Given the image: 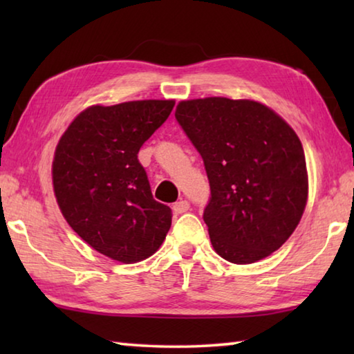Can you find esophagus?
<instances>
[{
	"mask_svg": "<svg viewBox=\"0 0 354 354\" xmlns=\"http://www.w3.org/2000/svg\"><path fill=\"white\" fill-rule=\"evenodd\" d=\"M189 209H190V205H189L187 200L176 201L175 205H173V212H175V214H184V212H187Z\"/></svg>",
	"mask_w": 354,
	"mask_h": 354,
	"instance_id": "34e87169",
	"label": "esophagus"
}]
</instances>
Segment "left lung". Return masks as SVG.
I'll use <instances>...</instances> for the list:
<instances>
[{
    "instance_id": "8db88e82",
    "label": "left lung",
    "mask_w": 354,
    "mask_h": 354,
    "mask_svg": "<svg viewBox=\"0 0 354 354\" xmlns=\"http://www.w3.org/2000/svg\"><path fill=\"white\" fill-rule=\"evenodd\" d=\"M175 117L205 162L211 198L203 220L214 250L232 263L270 256L306 207V159L295 131L251 100L181 101Z\"/></svg>"
}]
</instances>
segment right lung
<instances>
[{
	"mask_svg": "<svg viewBox=\"0 0 354 354\" xmlns=\"http://www.w3.org/2000/svg\"><path fill=\"white\" fill-rule=\"evenodd\" d=\"M173 106V100H143L87 107L56 147L53 185L62 215L113 261L147 259L171 226V209L153 198L137 154Z\"/></svg>",
	"mask_w": 354,
	"mask_h": 354,
	"instance_id": "1",
	"label": "right lung"
}]
</instances>
